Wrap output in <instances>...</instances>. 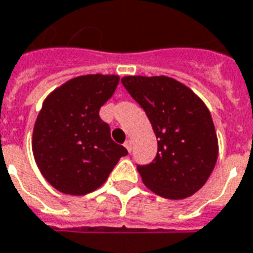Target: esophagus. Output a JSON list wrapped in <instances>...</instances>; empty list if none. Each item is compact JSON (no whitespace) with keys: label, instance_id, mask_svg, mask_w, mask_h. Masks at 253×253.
<instances>
[{"label":"esophagus","instance_id":"esophagus-1","mask_svg":"<svg viewBox=\"0 0 253 253\" xmlns=\"http://www.w3.org/2000/svg\"><path fill=\"white\" fill-rule=\"evenodd\" d=\"M125 146H126V149L128 152L132 151V141L131 139H127L126 142H125Z\"/></svg>","mask_w":253,"mask_h":253}]
</instances>
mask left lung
<instances>
[{"mask_svg":"<svg viewBox=\"0 0 253 253\" xmlns=\"http://www.w3.org/2000/svg\"><path fill=\"white\" fill-rule=\"evenodd\" d=\"M122 84L144 109L156 134V157L137 166L144 183L171 200L194 194L218 159V138L208 108L172 78L125 77Z\"/></svg>","mask_w":253,"mask_h":253,"instance_id":"8db88e82","label":"left lung"}]
</instances>
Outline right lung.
I'll return each instance as SVG.
<instances>
[{"label":"right lung","instance_id":"1","mask_svg":"<svg viewBox=\"0 0 253 253\" xmlns=\"http://www.w3.org/2000/svg\"><path fill=\"white\" fill-rule=\"evenodd\" d=\"M118 75H84L61 84L43 101L33 132V152L53 188L72 196L100 188L127 149L111 138L100 108L112 97Z\"/></svg>","mask_w":253,"mask_h":253}]
</instances>
